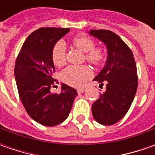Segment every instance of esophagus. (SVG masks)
Segmentation results:
<instances>
[{
  "label": "esophagus",
  "mask_w": 155,
  "mask_h": 155,
  "mask_svg": "<svg viewBox=\"0 0 155 155\" xmlns=\"http://www.w3.org/2000/svg\"><path fill=\"white\" fill-rule=\"evenodd\" d=\"M84 91V88H79V89H78V94H81V93H83Z\"/></svg>",
  "instance_id": "1"
}]
</instances>
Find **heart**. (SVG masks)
Here are the masks:
<instances>
[{
    "mask_svg": "<svg viewBox=\"0 0 155 155\" xmlns=\"http://www.w3.org/2000/svg\"><path fill=\"white\" fill-rule=\"evenodd\" d=\"M73 45L80 51L85 52V59L95 66L101 65L105 60L106 52L104 47L95 46V42L86 35L76 36L72 39ZM51 60L53 64L61 67L67 60V51L65 43L59 40L53 45L51 50ZM92 70L87 65H70L60 75L61 80L71 86L80 87L92 77Z\"/></svg>",
    "mask_w": 155,
    "mask_h": 155,
    "instance_id": "b5f03b06",
    "label": "heart"
}]
</instances>
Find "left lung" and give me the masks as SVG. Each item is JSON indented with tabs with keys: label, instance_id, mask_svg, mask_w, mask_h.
Listing matches in <instances>:
<instances>
[{
	"label": "left lung",
	"instance_id": "1",
	"mask_svg": "<svg viewBox=\"0 0 155 155\" xmlns=\"http://www.w3.org/2000/svg\"><path fill=\"white\" fill-rule=\"evenodd\" d=\"M90 33L108 49L104 69L94 78L102 85L105 84L106 91L92 104V115L100 124L112 125L127 114L134 98L138 85L135 60L131 49L115 33L100 29Z\"/></svg>",
	"mask_w": 155,
	"mask_h": 155
}]
</instances>
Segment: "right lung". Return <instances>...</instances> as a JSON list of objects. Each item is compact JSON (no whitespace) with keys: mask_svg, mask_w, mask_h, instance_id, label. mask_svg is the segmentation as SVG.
Here are the masks:
<instances>
[{"mask_svg":"<svg viewBox=\"0 0 155 155\" xmlns=\"http://www.w3.org/2000/svg\"><path fill=\"white\" fill-rule=\"evenodd\" d=\"M70 28L41 27L31 33L16 58L15 76L19 97L27 114L35 122L52 127L63 122L72 108L74 88L64 84L60 93H51L55 72L51 50Z\"/></svg>","mask_w":155,"mask_h":155,"instance_id":"obj_1","label":"right lung"}]
</instances>
